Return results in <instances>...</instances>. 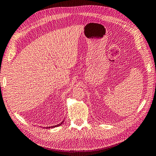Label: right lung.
Here are the masks:
<instances>
[{
    "label": "right lung",
    "mask_w": 156,
    "mask_h": 156,
    "mask_svg": "<svg viewBox=\"0 0 156 156\" xmlns=\"http://www.w3.org/2000/svg\"><path fill=\"white\" fill-rule=\"evenodd\" d=\"M63 121H64V120L62 121V122L61 123H59V124H58V125H56V126H51V127H45V128H46V129H48V128H50V127H52V128H53V127H58V126H61V124L63 123Z\"/></svg>",
    "instance_id": "right-lung-1"
}]
</instances>
